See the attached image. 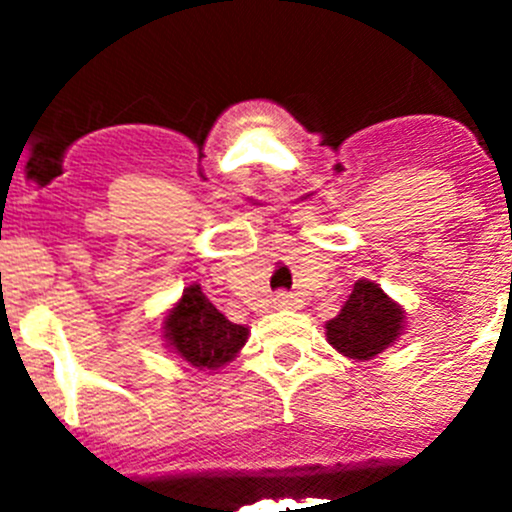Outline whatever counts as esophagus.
Returning a JSON list of instances; mask_svg holds the SVG:
<instances>
[{
  "mask_svg": "<svg viewBox=\"0 0 512 512\" xmlns=\"http://www.w3.org/2000/svg\"><path fill=\"white\" fill-rule=\"evenodd\" d=\"M272 302H275L277 309H294V307H297V299H294L289 292H277Z\"/></svg>",
  "mask_w": 512,
  "mask_h": 512,
  "instance_id": "34e87169",
  "label": "esophagus"
}]
</instances>
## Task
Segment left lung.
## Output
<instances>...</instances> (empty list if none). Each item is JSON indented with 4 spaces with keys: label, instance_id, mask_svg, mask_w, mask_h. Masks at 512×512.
Here are the masks:
<instances>
[{
    "label": "left lung",
    "instance_id": "8db88e82",
    "mask_svg": "<svg viewBox=\"0 0 512 512\" xmlns=\"http://www.w3.org/2000/svg\"><path fill=\"white\" fill-rule=\"evenodd\" d=\"M404 309L386 297L376 282L359 280L344 302L342 312L324 324L327 339L349 359H374L404 332Z\"/></svg>",
    "mask_w": 512,
    "mask_h": 512
}]
</instances>
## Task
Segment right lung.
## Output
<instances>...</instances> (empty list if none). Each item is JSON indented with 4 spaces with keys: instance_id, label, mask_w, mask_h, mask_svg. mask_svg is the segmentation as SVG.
Returning <instances> with one entry per match:
<instances>
[{
    "instance_id": "1",
    "label": "right lung",
    "mask_w": 512,
    "mask_h": 512,
    "mask_svg": "<svg viewBox=\"0 0 512 512\" xmlns=\"http://www.w3.org/2000/svg\"><path fill=\"white\" fill-rule=\"evenodd\" d=\"M250 329L232 324L203 294L200 285L183 289L163 322V339L168 347L195 369H220L245 347Z\"/></svg>"
}]
</instances>
